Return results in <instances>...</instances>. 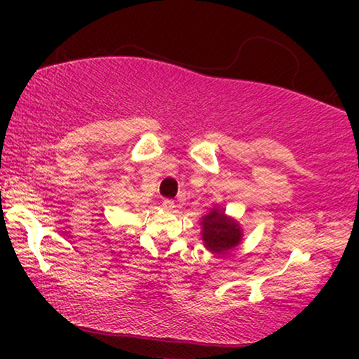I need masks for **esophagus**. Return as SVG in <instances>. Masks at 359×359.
Returning a JSON list of instances; mask_svg holds the SVG:
<instances>
[{
	"mask_svg": "<svg viewBox=\"0 0 359 359\" xmlns=\"http://www.w3.org/2000/svg\"><path fill=\"white\" fill-rule=\"evenodd\" d=\"M161 205H163L166 210H171V209L175 208V201L173 199H163V203H161Z\"/></svg>",
	"mask_w": 359,
	"mask_h": 359,
	"instance_id": "1",
	"label": "esophagus"
}]
</instances>
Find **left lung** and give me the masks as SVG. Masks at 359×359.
<instances>
[{"label":"left lung","mask_w":359,"mask_h":359,"mask_svg":"<svg viewBox=\"0 0 359 359\" xmlns=\"http://www.w3.org/2000/svg\"><path fill=\"white\" fill-rule=\"evenodd\" d=\"M203 238L210 252L225 253L237 247L242 238V229L235 220L225 217L224 210L212 209L203 217Z\"/></svg>","instance_id":"1"}]
</instances>
